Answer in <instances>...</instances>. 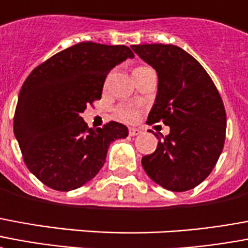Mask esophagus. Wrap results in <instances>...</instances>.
<instances>
[{"instance_id": "obj_1", "label": "esophagus", "mask_w": 248, "mask_h": 248, "mask_svg": "<svg viewBox=\"0 0 248 248\" xmlns=\"http://www.w3.org/2000/svg\"><path fill=\"white\" fill-rule=\"evenodd\" d=\"M140 133H142V130L140 129H129L130 137H135V135H139Z\"/></svg>"}]
</instances>
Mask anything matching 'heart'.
Instances as JSON below:
<instances>
[{
	"label": "heart",
	"mask_w": 248,
	"mask_h": 248,
	"mask_svg": "<svg viewBox=\"0 0 248 248\" xmlns=\"http://www.w3.org/2000/svg\"><path fill=\"white\" fill-rule=\"evenodd\" d=\"M146 68L147 67L135 68L133 73L139 72V71L146 69ZM114 114H115V118H118L119 121H124V122H126V124H133V122H135V121H138L140 111H139L138 108H135V106L119 105L115 108Z\"/></svg>",
	"instance_id": "obj_1"
}]
</instances>
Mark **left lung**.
<instances>
[{"label": "left lung", "mask_w": 248, "mask_h": 248, "mask_svg": "<svg viewBox=\"0 0 248 248\" xmlns=\"http://www.w3.org/2000/svg\"><path fill=\"white\" fill-rule=\"evenodd\" d=\"M156 69L159 88L147 124L163 122L155 151L142 157L150 179L164 189L185 192L201 184L217 164L226 137V110L217 87L196 59L172 45L131 46Z\"/></svg>", "instance_id": "left-lung-1"}]
</instances>
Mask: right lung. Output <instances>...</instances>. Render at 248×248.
Listing matches in <instances>:
<instances>
[{"label": "right lung", "mask_w": 248, "mask_h": 248, "mask_svg": "<svg viewBox=\"0 0 248 248\" xmlns=\"http://www.w3.org/2000/svg\"><path fill=\"white\" fill-rule=\"evenodd\" d=\"M134 58L126 46L80 42L32 69L14 113L22 157L48 188L68 192L92 180L104 166L110 143L127 137V127L110 121L89 129L81 118L100 100L111 68Z\"/></svg>", "instance_id": "1"}]
</instances>
